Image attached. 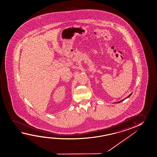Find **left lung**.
<instances>
[{"instance_id":"8db88e82","label":"left lung","mask_w":157,"mask_h":157,"mask_svg":"<svg viewBox=\"0 0 157 157\" xmlns=\"http://www.w3.org/2000/svg\"><path fill=\"white\" fill-rule=\"evenodd\" d=\"M132 94H130L129 95V96L128 97L126 98H125L124 99L122 100H121V101H119V102H116V103H119V102H122V101H123V100H124L125 99H127V98H128L130 97V95H131Z\"/></svg>"}]
</instances>
